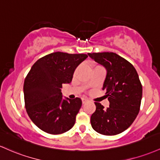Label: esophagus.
I'll list each match as a JSON object with an SVG mask.
<instances>
[{
    "label": "esophagus",
    "instance_id": "1",
    "mask_svg": "<svg viewBox=\"0 0 160 160\" xmlns=\"http://www.w3.org/2000/svg\"><path fill=\"white\" fill-rule=\"evenodd\" d=\"M87 102H88V99H85V98H83V99H82V102H83V104H85Z\"/></svg>",
    "mask_w": 160,
    "mask_h": 160
}]
</instances>
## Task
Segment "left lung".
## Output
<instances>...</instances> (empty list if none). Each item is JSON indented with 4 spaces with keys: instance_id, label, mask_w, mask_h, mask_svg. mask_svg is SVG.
<instances>
[{
    "instance_id": "1",
    "label": "left lung",
    "mask_w": 160,
    "mask_h": 160,
    "mask_svg": "<svg viewBox=\"0 0 160 160\" xmlns=\"http://www.w3.org/2000/svg\"><path fill=\"white\" fill-rule=\"evenodd\" d=\"M92 59L106 68L103 90L109 101L104 108L95 102L96 111L91 115L92 128L96 132L112 136L120 134L132 124L140 111L142 85L134 67L113 52L88 53Z\"/></svg>"
}]
</instances>
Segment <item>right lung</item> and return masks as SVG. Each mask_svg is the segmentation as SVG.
<instances>
[{
    "label": "right lung",
    "mask_w": 160,
    "mask_h": 160,
    "mask_svg": "<svg viewBox=\"0 0 160 160\" xmlns=\"http://www.w3.org/2000/svg\"><path fill=\"white\" fill-rule=\"evenodd\" d=\"M86 54L54 52L33 64L23 85L26 112L32 122L51 134L67 132L74 125L82 106L80 98L63 99L62 84L70 83Z\"/></svg>",
    "instance_id": "add662e5"
}]
</instances>
